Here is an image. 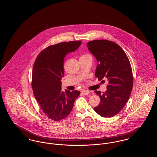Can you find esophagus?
Instances as JSON below:
<instances>
[{
  "instance_id": "esophagus-1",
  "label": "esophagus",
  "mask_w": 157,
  "mask_h": 157,
  "mask_svg": "<svg viewBox=\"0 0 157 157\" xmlns=\"http://www.w3.org/2000/svg\"><path fill=\"white\" fill-rule=\"evenodd\" d=\"M82 94L85 95H88L90 94V91L88 90H82L81 91Z\"/></svg>"
}]
</instances>
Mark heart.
<instances>
[{
  "instance_id": "b5f03b06",
  "label": "heart",
  "mask_w": 157,
  "mask_h": 157,
  "mask_svg": "<svg viewBox=\"0 0 157 157\" xmlns=\"http://www.w3.org/2000/svg\"><path fill=\"white\" fill-rule=\"evenodd\" d=\"M90 58V56L88 54H84L81 56L80 58Z\"/></svg>"
}]
</instances>
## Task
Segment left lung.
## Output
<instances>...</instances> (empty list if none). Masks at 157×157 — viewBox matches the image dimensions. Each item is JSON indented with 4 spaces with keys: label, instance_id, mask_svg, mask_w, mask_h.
I'll return each mask as SVG.
<instances>
[{
    "label": "left lung",
    "instance_id": "1",
    "mask_svg": "<svg viewBox=\"0 0 157 157\" xmlns=\"http://www.w3.org/2000/svg\"><path fill=\"white\" fill-rule=\"evenodd\" d=\"M88 48L98 62L95 76L108 78L107 90L103 94L95 91L101 102L94 107L100 116L110 118L123 109L133 86V75L127 54L115 42L105 39L94 40L87 44Z\"/></svg>",
    "mask_w": 157,
    "mask_h": 157
}]
</instances>
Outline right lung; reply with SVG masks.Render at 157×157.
I'll return each mask as SVG.
<instances>
[{
  "instance_id": "add662e5",
  "label": "right lung",
  "mask_w": 157,
  "mask_h": 157,
  "mask_svg": "<svg viewBox=\"0 0 157 157\" xmlns=\"http://www.w3.org/2000/svg\"><path fill=\"white\" fill-rule=\"evenodd\" d=\"M81 40L63 42L42 51L35 61L32 87L34 96L46 117L55 121L63 120L71 113L78 90H61L64 76L63 60L67 53L76 51Z\"/></svg>"
}]
</instances>
